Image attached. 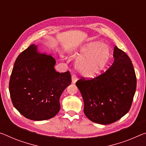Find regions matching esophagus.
<instances>
[{
  "instance_id": "esophagus-1",
  "label": "esophagus",
  "mask_w": 146,
  "mask_h": 146,
  "mask_svg": "<svg viewBox=\"0 0 146 146\" xmlns=\"http://www.w3.org/2000/svg\"><path fill=\"white\" fill-rule=\"evenodd\" d=\"M71 78H72V83L73 84H75V83L78 80V78H77V76L75 75V74H72V75H71Z\"/></svg>"
}]
</instances>
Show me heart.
<instances>
[{
  "label": "heart",
  "mask_w": 146,
  "mask_h": 146,
  "mask_svg": "<svg viewBox=\"0 0 146 146\" xmlns=\"http://www.w3.org/2000/svg\"><path fill=\"white\" fill-rule=\"evenodd\" d=\"M78 55H82L77 62V68L80 73L87 77H93L105 68L110 56L108 46L100 41L85 44L80 47Z\"/></svg>",
  "instance_id": "1"
}]
</instances>
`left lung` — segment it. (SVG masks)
Segmentation results:
<instances>
[{"mask_svg":"<svg viewBox=\"0 0 146 146\" xmlns=\"http://www.w3.org/2000/svg\"><path fill=\"white\" fill-rule=\"evenodd\" d=\"M114 63L92 79L82 77L76 85L84 101V112L95 123L108 125L125 115L133 103L136 77L130 58L115 46Z\"/></svg>","mask_w":146,"mask_h":146,"instance_id":"8db88e82","label":"left lung"}]
</instances>
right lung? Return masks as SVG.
I'll list each match as a JSON object with an SVG mask.
<instances>
[{
  "label": "right lung",
  "instance_id": "add662e5",
  "mask_svg": "<svg viewBox=\"0 0 146 146\" xmlns=\"http://www.w3.org/2000/svg\"><path fill=\"white\" fill-rule=\"evenodd\" d=\"M55 64L54 58L38 52L34 44L16 59L9 90L14 107L27 118L48 119L60 109V98L70 85L71 76L69 71L56 72Z\"/></svg>",
  "mask_w": 146,
  "mask_h": 146
}]
</instances>
